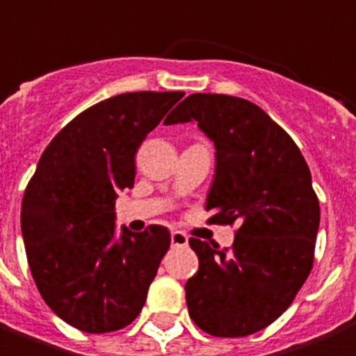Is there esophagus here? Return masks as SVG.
Instances as JSON below:
<instances>
[{
    "label": "esophagus",
    "instance_id": "esophagus-1",
    "mask_svg": "<svg viewBox=\"0 0 356 356\" xmlns=\"http://www.w3.org/2000/svg\"><path fill=\"white\" fill-rule=\"evenodd\" d=\"M171 245L173 247H185V245H188V236L179 230L171 232Z\"/></svg>",
    "mask_w": 356,
    "mask_h": 356
}]
</instances>
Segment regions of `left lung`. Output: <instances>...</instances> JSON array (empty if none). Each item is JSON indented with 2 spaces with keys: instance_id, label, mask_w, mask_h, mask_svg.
I'll return each instance as SVG.
<instances>
[{
  "instance_id": "8db88e82",
  "label": "left lung",
  "mask_w": 356,
  "mask_h": 356,
  "mask_svg": "<svg viewBox=\"0 0 356 356\" xmlns=\"http://www.w3.org/2000/svg\"><path fill=\"white\" fill-rule=\"evenodd\" d=\"M196 122L215 147L205 209L239 222L232 249L188 239L198 272L185 285L191 318L207 334L241 338L272 325L313 266L321 209L302 152L259 105L225 94H191L165 126Z\"/></svg>"
}]
</instances>
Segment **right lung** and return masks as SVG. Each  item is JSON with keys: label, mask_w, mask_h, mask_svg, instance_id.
<instances>
[{"label": "right lung", "mask_w": 356, "mask_h": 356, "mask_svg": "<svg viewBox=\"0 0 356 356\" xmlns=\"http://www.w3.org/2000/svg\"><path fill=\"white\" fill-rule=\"evenodd\" d=\"M183 92H128L58 131L24 192L20 225L41 296L67 325L113 332L138 317L170 230H117L118 192L134 186L136 152Z\"/></svg>", "instance_id": "obj_1"}]
</instances>
